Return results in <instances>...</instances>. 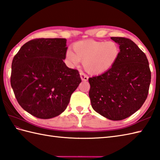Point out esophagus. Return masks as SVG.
<instances>
[{
    "mask_svg": "<svg viewBox=\"0 0 160 160\" xmlns=\"http://www.w3.org/2000/svg\"><path fill=\"white\" fill-rule=\"evenodd\" d=\"M80 78H81L82 80H83V81H87V80H88V77L85 73H82V72H81V73H80Z\"/></svg>",
    "mask_w": 160,
    "mask_h": 160,
    "instance_id": "esophagus-1",
    "label": "esophagus"
}]
</instances>
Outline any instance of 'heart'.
I'll return each instance as SVG.
<instances>
[{"instance_id":"obj_1","label":"heart","mask_w":160,"mask_h":160,"mask_svg":"<svg viewBox=\"0 0 160 160\" xmlns=\"http://www.w3.org/2000/svg\"><path fill=\"white\" fill-rule=\"evenodd\" d=\"M73 52L68 51L66 58L72 65L83 61V67L91 74L106 72L112 67L119 55L120 50L113 42H98L95 40L80 41L73 44Z\"/></svg>"}]
</instances>
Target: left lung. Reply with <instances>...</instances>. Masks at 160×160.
Returning a JSON list of instances; mask_svg holds the SVG:
<instances>
[{"label":"left lung","mask_w":160,"mask_h":160,"mask_svg":"<svg viewBox=\"0 0 160 160\" xmlns=\"http://www.w3.org/2000/svg\"><path fill=\"white\" fill-rule=\"evenodd\" d=\"M119 45L117 61L108 71L89 78L92 108L110 120L130 117L145 102L151 82L146 54L131 39L111 38Z\"/></svg>","instance_id":"1"}]
</instances>
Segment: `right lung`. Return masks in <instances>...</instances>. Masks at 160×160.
Returning a JSON list of instances; mask_svg holds the SVG:
<instances>
[{
	"instance_id": "add662e5",
	"label": "right lung",
	"mask_w": 160,
	"mask_h": 160,
	"mask_svg": "<svg viewBox=\"0 0 160 160\" xmlns=\"http://www.w3.org/2000/svg\"><path fill=\"white\" fill-rule=\"evenodd\" d=\"M66 39L29 41L15 55L11 85L18 103L33 116L47 119L61 114L81 82L77 69L67 67Z\"/></svg>"
}]
</instances>
